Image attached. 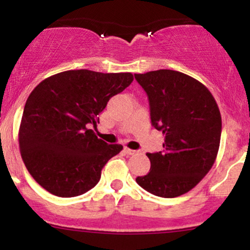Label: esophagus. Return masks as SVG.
Wrapping results in <instances>:
<instances>
[{"instance_id":"obj_1","label":"esophagus","mask_w":250,"mask_h":250,"mask_svg":"<svg viewBox=\"0 0 250 250\" xmlns=\"http://www.w3.org/2000/svg\"><path fill=\"white\" fill-rule=\"evenodd\" d=\"M124 152H125L126 154H136L137 153V151H135V149H130V148H127V147H125V148H124Z\"/></svg>"}]
</instances>
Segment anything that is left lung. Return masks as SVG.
Masks as SVG:
<instances>
[{"label":"left lung","instance_id":"1","mask_svg":"<svg viewBox=\"0 0 250 250\" xmlns=\"http://www.w3.org/2000/svg\"><path fill=\"white\" fill-rule=\"evenodd\" d=\"M147 93L151 123L165 135L163 151L147 153L149 173L137 184L161 198H177L200 183L220 147V109L198 80L173 70L136 73Z\"/></svg>","mask_w":250,"mask_h":250}]
</instances>
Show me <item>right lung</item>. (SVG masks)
<instances>
[{
	"instance_id": "obj_1",
	"label": "right lung",
	"mask_w": 250,
	"mask_h": 250,
	"mask_svg": "<svg viewBox=\"0 0 250 250\" xmlns=\"http://www.w3.org/2000/svg\"><path fill=\"white\" fill-rule=\"evenodd\" d=\"M130 72L70 70L45 78L29 94L21 121L20 149L35 182L60 198L96 187L102 169L123 149L98 139L89 125L109 99L131 84Z\"/></svg>"
}]
</instances>
